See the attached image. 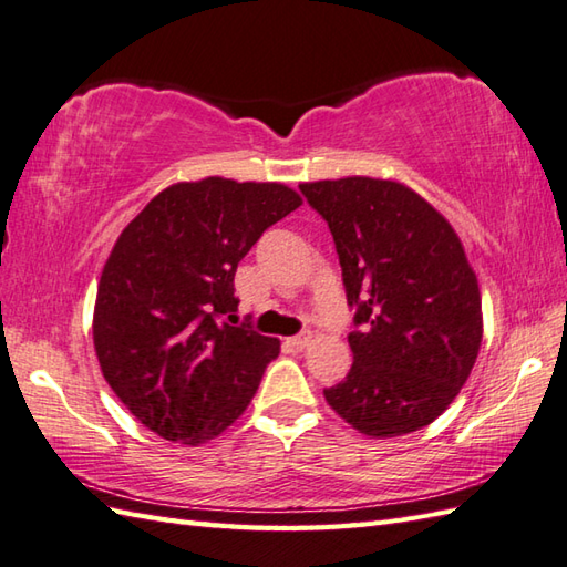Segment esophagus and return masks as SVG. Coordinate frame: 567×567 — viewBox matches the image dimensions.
<instances>
[{"instance_id":"1","label":"esophagus","mask_w":567,"mask_h":567,"mask_svg":"<svg viewBox=\"0 0 567 567\" xmlns=\"http://www.w3.org/2000/svg\"><path fill=\"white\" fill-rule=\"evenodd\" d=\"M286 342L291 344L293 350H306L308 344H310V334H308V332H303V334H293V338H288Z\"/></svg>"}]
</instances>
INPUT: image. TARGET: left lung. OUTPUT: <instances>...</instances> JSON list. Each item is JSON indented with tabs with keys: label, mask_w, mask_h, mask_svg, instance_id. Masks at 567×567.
<instances>
[{
	"label": "left lung",
	"mask_w": 567,
	"mask_h": 567,
	"mask_svg": "<svg viewBox=\"0 0 567 567\" xmlns=\"http://www.w3.org/2000/svg\"><path fill=\"white\" fill-rule=\"evenodd\" d=\"M338 249L352 369L322 391L369 437L423 429L460 394L482 344L477 276L453 225L399 181L300 183Z\"/></svg>",
	"instance_id": "left-lung-1"
}]
</instances>
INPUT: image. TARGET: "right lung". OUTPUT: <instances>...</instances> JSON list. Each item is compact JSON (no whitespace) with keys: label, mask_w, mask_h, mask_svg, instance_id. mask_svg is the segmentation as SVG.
Returning a JSON list of instances; mask_svg holds the SVG:
<instances>
[{"label":"right lung","mask_w":567,"mask_h":567,"mask_svg":"<svg viewBox=\"0 0 567 567\" xmlns=\"http://www.w3.org/2000/svg\"><path fill=\"white\" fill-rule=\"evenodd\" d=\"M300 203L284 183L207 176L173 183L122 229L92 342L102 377L148 431L200 445L249 406L281 342L223 318L239 303L237 264Z\"/></svg>","instance_id":"obj_1"}]
</instances>
